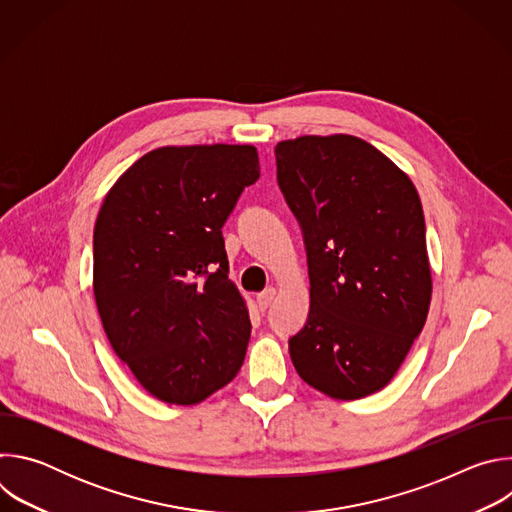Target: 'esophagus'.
Segmentation results:
<instances>
[{"label":"esophagus","mask_w":512,"mask_h":512,"mask_svg":"<svg viewBox=\"0 0 512 512\" xmlns=\"http://www.w3.org/2000/svg\"><path fill=\"white\" fill-rule=\"evenodd\" d=\"M273 298H275V289H273V287H267L265 291H261V294L257 296V306H259V310H261V312H267V308L271 306Z\"/></svg>","instance_id":"obj_1"}]
</instances>
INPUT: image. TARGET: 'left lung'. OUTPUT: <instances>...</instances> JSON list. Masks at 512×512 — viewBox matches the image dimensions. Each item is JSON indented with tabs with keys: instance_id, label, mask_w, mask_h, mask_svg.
Returning <instances> with one entry per match:
<instances>
[{
	"instance_id": "left-lung-1",
	"label": "left lung",
	"mask_w": 512,
	"mask_h": 512,
	"mask_svg": "<svg viewBox=\"0 0 512 512\" xmlns=\"http://www.w3.org/2000/svg\"><path fill=\"white\" fill-rule=\"evenodd\" d=\"M277 184L304 235L310 314L289 338L298 375L328 397L381 391L423 330L431 271L413 182L354 135L275 145Z\"/></svg>"
}]
</instances>
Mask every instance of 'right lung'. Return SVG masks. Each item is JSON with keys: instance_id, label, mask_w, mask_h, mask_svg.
I'll use <instances>...</instances> for the list:
<instances>
[{"instance_id": "add662e5", "label": "right lung", "mask_w": 512, "mask_h": 512, "mask_svg": "<svg viewBox=\"0 0 512 512\" xmlns=\"http://www.w3.org/2000/svg\"><path fill=\"white\" fill-rule=\"evenodd\" d=\"M257 180L253 145H168L139 158L103 200L97 310L115 354L164 403L204 401L245 360L251 322L221 229Z\"/></svg>"}]
</instances>
